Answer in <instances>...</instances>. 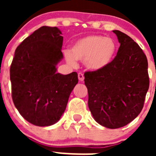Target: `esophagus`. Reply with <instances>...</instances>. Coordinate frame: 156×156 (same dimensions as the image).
<instances>
[{
    "label": "esophagus",
    "instance_id": "1",
    "mask_svg": "<svg viewBox=\"0 0 156 156\" xmlns=\"http://www.w3.org/2000/svg\"><path fill=\"white\" fill-rule=\"evenodd\" d=\"M78 80H79L80 81H84V74H83L82 72H79V73L78 74Z\"/></svg>",
    "mask_w": 156,
    "mask_h": 156
}]
</instances>
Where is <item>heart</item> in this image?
I'll list each match as a JSON object with an SVG mask.
<instances>
[{"label":"heart","instance_id":"heart-1","mask_svg":"<svg viewBox=\"0 0 156 156\" xmlns=\"http://www.w3.org/2000/svg\"><path fill=\"white\" fill-rule=\"evenodd\" d=\"M117 53V44L112 37L90 34L78 39L70 52L66 53L67 62L75 66L76 60H84L86 68L91 71L105 69L112 62Z\"/></svg>","mask_w":156,"mask_h":156}]
</instances>
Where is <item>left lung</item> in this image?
Wrapping results in <instances>:
<instances>
[{"mask_svg":"<svg viewBox=\"0 0 156 156\" xmlns=\"http://www.w3.org/2000/svg\"><path fill=\"white\" fill-rule=\"evenodd\" d=\"M120 43L117 55L105 69L84 73L88 107L96 122L107 128L127 125L144 107L149 86L148 62L139 45L114 30Z\"/></svg>","mask_w":156,"mask_h":156,"instance_id":"1","label":"left lung"}]
</instances>
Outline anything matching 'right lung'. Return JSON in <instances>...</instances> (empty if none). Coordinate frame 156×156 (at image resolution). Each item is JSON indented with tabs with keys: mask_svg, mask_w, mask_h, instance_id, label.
<instances>
[{
	"mask_svg": "<svg viewBox=\"0 0 156 156\" xmlns=\"http://www.w3.org/2000/svg\"><path fill=\"white\" fill-rule=\"evenodd\" d=\"M56 27L42 26L16 49L10 69L12 98L26 121L36 126L56 123L78 84L77 72L56 73L63 58V37Z\"/></svg>",
	"mask_w": 156,
	"mask_h": 156,
	"instance_id": "right-lung-1",
	"label": "right lung"
}]
</instances>
